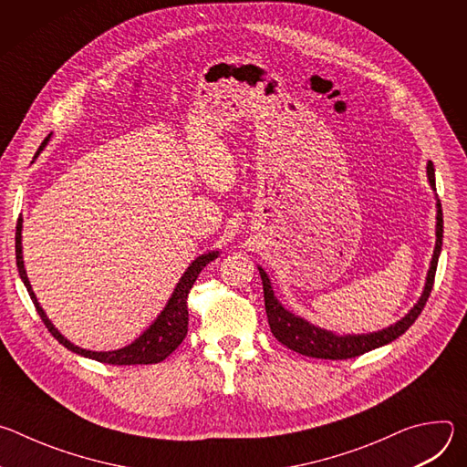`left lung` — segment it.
Here are the masks:
<instances>
[{"instance_id": "left-lung-1", "label": "left lung", "mask_w": 467, "mask_h": 467, "mask_svg": "<svg viewBox=\"0 0 467 467\" xmlns=\"http://www.w3.org/2000/svg\"><path fill=\"white\" fill-rule=\"evenodd\" d=\"M427 177L431 182V188L436 190V179H434V164L429 161L427 164ZM441 240H443V214H441V205L440 199L436 195V245H434V254L431 260V268L427 272V281L421 297L418 303L409 310L405 317L395 321L393 325L380 328L377 332H366V335H337L332 330H325L321 327L312 325L301 316H296L288 308L281 305L277 299L272 281L260 265H258V274L262 279V288H264V305H265V314H268V323L274 332V337L286 346L288 349L301 353L305 357L312 358H325V360H346V358H355L358 355H364L371 349L382 348L395 338L409 330V327L418 319L421 314L432 285H434V275H436V265L438 258L441 253Z\"/></svg>"}]
</instances>
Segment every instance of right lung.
I'll return each mask as SVG.
<instances>
[{
  "instance_id": "add662e5",
  "label": "right lung",
  "mask_w": 467,
  "mask_h": 467,
  "mask_svg": "<svg viewBox=\"0 0 467 467\" xmlns=\"http://www.w3.org/2000/svg\"><path fill=\"white\" fill-rule=\"evenodd\" d=\"M51 135L42 142V146L38 148L35 159L40 155V151L46 148V144L49 142ZM22 227H24V218H18L16 223V265H18V274L20 279L24 281L31 301L40 316V319L44 321V325L47 327V330L53 335L55 340H58V344H62L66 349H70L76 355H81L85 358H92L103 364H112V366H137V364H159L164 358H168L184 340L186 332H188V294L197 279V275L202 274V270L209 262H213L214 258H218L220 251H209L199 254L188 268L182 274V277L179 279L171 297L168 299L166 306L162 308V312L157 316V319L142 332V335L130 342L129 346L121 348V349H114V351H88V349H81L76 344H72L70 340H66L60 332L55 328V325L49 321V317L46 316L44 308L40 306L31 283L27 279L26 268H24V254H22Z\"/></svg>"
}]
</instances>
